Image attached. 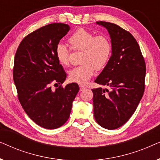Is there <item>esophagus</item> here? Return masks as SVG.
Returning <instances> with one entry per match:
<instances>
[{
	"mask_svg": "<svg viewBox=\"0 0 160 160\" xmlns=\"http://www.w3.org/2000/svg\"><path fill=\"white\" fill-rule=\"evenodd\" d=\"M79 87H80V91H83L84 90V89H85L87 88L86 87L84 86V85H83V84H80L79 85Z\"/></svg>",
	"mask_w": 160,
	"mask_h": 160,
	"instance_id": "34e87169",
	"label": "esophagus"
}]
</instances>
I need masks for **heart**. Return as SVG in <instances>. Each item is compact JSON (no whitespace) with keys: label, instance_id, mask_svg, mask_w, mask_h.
<instances>
[{"label":"heart","instance_id":"obj_1","mask_svg":"<svg viewBox=\"0 0 160 160\" xmlns=\"http://www.w3.org/2000/svg\"><path fill=\"white\" fill-rule=\"evenodd\" d=\"M73 51H82V64L69 71V79L73 82L84 84L94 75L96 69H104L109 62L112 53V45L106 36H95L84 28H78L68 38ZM55 56L60 64L68 66L70 63V49L59 43L55 48Z\"/></svg>","mask_w":160,"mask_h":160}]
</instances>
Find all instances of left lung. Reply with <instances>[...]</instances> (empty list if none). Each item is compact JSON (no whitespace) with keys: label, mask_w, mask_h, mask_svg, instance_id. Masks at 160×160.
<instances>
[{"label":"left lung","mask_w":160,"mask_h":160,"mask_svg":"<svg viewBox=\"0 0 160 160\" xmlns=\"http://www.w3.org/2000/svg\"><path fill=\"white\" fill-rule=\"evenodd\" d=\"M96 23L108 30L112 54L95 81L110 89H92L94 117L103 128L114 130L130 119L143 97L146 63L138 43L130 32L113 23Z\"/></svg>","instance_id":"1"}]
</instances>
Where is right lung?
I'll list each match as a JSON object with an SVG mask.
<instances>
[{"mask_svg": "<svg viewBox=\"0 0 160 160\" xmlns=\"http://www.w3.org/2000/svg\"><path fill=\"white\" fill-rule=\"evenodd\" d=\"M66 24L52 23L22 39L14 58L13 78L18 99L28 117L46 129H56L68 119L79 87H62L66 73L57 60L56 46L69 31ZM61 85L52 91L51 85Z\"/></svg>", "mask_w": 160, "mask_h": 160, "instance_id": "add662e5", "label": "right lung"}]
</instances>
